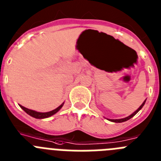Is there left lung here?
Returning a JSON list of instances; mask_svg holds the SVG:
<instances>
[{
	"mask_svg": "<svg viewBox=\"0 0 161 161\" xmlns=\"http://www.w3.org/2000/svg\"><path fill=\"white\" fill-rule=\"evenodd\" d=\"M145 102H146V100H145L144 102H143V104H142L141 106H139V107L137 109H136V111L134 112L133 114H130V115H129L128 117H126V118H124V119H108V120H109V121H110V122H114V123H123V122H126V121L129 120V119H131V118H133L134 116H135V115H136V114H137L138 112H139V110H140V109H142V108H143V106H144Z\"/></svg>",
	"mask_w": 161,
	"mask_h": 161,
	"instance_id": "obj_1",
	"label": "left lung"
}]
</instances>
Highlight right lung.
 <instances>
[{
	"label": "right lung",
	"instance_id": "add662e5",
	"mask_svg": "<svg viewBox=\"0 0 161 161\" xmlns=\"http://www.w3.org/2000/svg\"><path fill=\"white\" fill-rule=\"evenodd\" d=\"M64 106V103H62L60 106H59V107L56 108V109H53V110H52V111L45 112V113H41V112H37V111H35V110H32V109H27V108H25L24 107V106H21V105H20V107L22 108L25 113L28 114L29 115H31V117H34L35 118V119H46V118H49L51 117V116H52L53 114H56L58 111H59V109L62 108V106Z\"/></svg>",
	"mask_w": 161,
	"mask_h": 161
}]
</instances>
